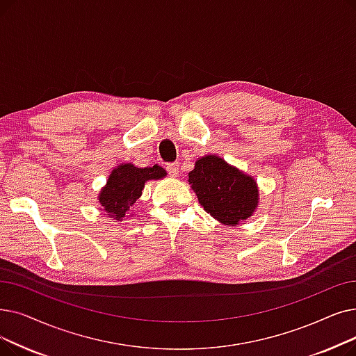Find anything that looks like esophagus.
Listing matches in <instances>:
<instances>
[{
  "instance_id": "obj_1",
  "label": "esophagus",
  "mask_w": 356,
  "mask_h": 356,
  "mask_svg": "<svg viewBox=\"0 0 356 356\" xmlns=\"http://www.w3.org/2000/svg\"><path fill=\"white\" fill-rule=\"evenodd\" d=\"M165 170L172 177H177L179 176V163H168Z\"/></svg>"
}]
</instances>
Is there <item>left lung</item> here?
<instances>
[{
    "label": "left lung",
    "instance_id": "left-lung-1",
    "mask_svg": "<svg viewBox=\"0 0 356 356\" xmlns=\"http://www.w3.org/2000/svg\"><path fill=\"white\" fill-rule=\"evenodd\" d=\"M189 183L199 204L225 225L247 220L259 204L256 181L216 156L199 159L189 173Z\"/></svg>",
    "mask_w": 356,
    "mask_h": 356
}]
</instances>
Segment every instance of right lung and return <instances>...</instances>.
Wrapping results in <instances>:
<instances>
[{"instance_id":"1","label":"right lung","mask_w":356,"mask_h":356,"mask_svg":"<svg viewBox=\"0 0 356 356\" xmlns=\"http://www.w3.org/2000/svg\"><path fill=\"white\" fill-rule=\"evenodd\" d=\"M167 173L160 165L138 168L132 164H122L115 168L99 196V202L113 216L120 221L125 218L131 207L141 196L144 183L151 179H161Z\"/></svg>"}]
</instances>
